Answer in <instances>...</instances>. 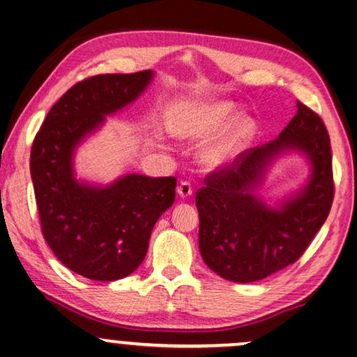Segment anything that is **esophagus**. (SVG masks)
Returning a JSON list of instances; mask_svg holds the SVG:
<instances>
[{"label": "esophagus", "mask_w": 357, "mask_h": 357, "mask_svg": "<svg viewBox=\"0 0 357 357\" xmlns=\"http://www.w3.org/2000/svg\"><path fill=\"white\" fill-rule=\"evenodd\" d=\"M176 192H178L181 199H188V197H190V195H192V185H190L189 181H184V183H181L178 185Z\"/></svg>", "instance_id": "34e87169"}]
</instances>
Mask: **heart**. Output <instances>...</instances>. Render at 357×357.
<instances>
[{
    "instance_id": "obj_1",
    "label": "heart",
    "mask_w": 357,
    "mask_h": 357,
    "mask_svg": "<svg viewBox=\"0 0 357 357\" xmlns=\"http://www.w3.org/2000/svg\"><path fill=\"white\" fill-rule=\"evenodd\" d=\"M168 128L174 137L185 142H202L224 129L199 150V163L210 172L231 167L255 132L252 119L238 118V112L229 102L181 105L169 114Z\"/></svg>"
}]
</instances>
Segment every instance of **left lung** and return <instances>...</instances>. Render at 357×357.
Listing matches in <instances>:
<instances>
[{"instance_id": "left-lung-1", "label": "left lung", "mask_w": 357, "mask_h": 357, "mask_svg": "<svg viewBox=\"0 0 357 357\" xmlns=\"http://www.w3.org/2000/svg\"><path fill=\"white\" fill-rule=\"evenodd\" d=\"M272 142L243 152L227 169L210 174L195 197L199 249L220 277L252 283L298 260L327 220L333 200L331 149L320 116L301 102ZM296 151L308 160L306 184L275 206L257 195L269 167Z\"/></svg>"}]
</instances>
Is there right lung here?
<instances>
[{"label": "right lung", "mask_w": 357, "mask_h": 357, "mask_svg": "<svg viewBox=\"0 0 357 357\" xmlns=\"http://www.w3.org/2000/svg\"><path fill=\"white\" fill-rule=\"evenodd\" d=\"M152 69L100 74L68 90L45 118L30 152L42 233L59 262L95 281L128 277L142 264L150 233L174 202L176 178L124 174L109 184L77 179V149L153 80Z\"/></svg>", "instance_id": "obj_1"}]
</instances>
